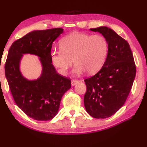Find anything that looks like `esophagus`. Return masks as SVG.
Masks as SVG:
<instances>
[{
  "instance_id": "34e87169",
  "label": "esophagus",
  "mask_w": 147,
  "mask_h": 147,
  "mask_svg": "<svg viewBox=\"0 0 147 147\" xmlns=\"http://www.w3.org/2000/svg\"><path fill=\"white\" fill-rule=\"evenodd\" d=\"M78 82H79V80H78L73 79V80H71V84H72V86H74V85H75V84H78Z\"/></svg>"
}]
</instances>
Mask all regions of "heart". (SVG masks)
Returning a JSON list of instances; mask_svg holds the SVG:
<instances>
[{
  "mask_svg": "<svg viewBox=\"0 0 147 147\" xmlns=\"http://www.w3.org/2000/svg\"><path fill=\"white\" fill-rule=\"evenodd\" d=\"M60 47L61 50L51 51V60L61 75L67 73L73 61L75 74L97 73L104 65L109 51L108 42L102 35L79 32L64 37Z\"/></svg>",
  "mask_w": 147,
  "mask_h": 147,
  "instance_id": "1",
  "label": "heart"
}]
</instances>
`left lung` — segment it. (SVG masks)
<instances>
[{
    "label": "left lung",
    "instance_id": "obj_1",
    "mask_svg": "<svg viewBox=\"0 0 147 147\" xmlns=\"http://www.w3.org/2000/svg\"><path fill=\"white\" fill-rule=\"evenodd\" d=\"M106 38L109 45L107 59L95 75L84 80L86 111L96 119L115 114L125 104L136 76V66L127 41L107 26L90 28Z\"/></svg>",
    "mask_w": 147,
    "mask_h": 147
}]
</instances>
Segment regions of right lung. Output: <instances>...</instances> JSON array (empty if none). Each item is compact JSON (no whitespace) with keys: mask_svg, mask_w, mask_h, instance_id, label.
<instances>
[{"mask_svg":"<svg viewBox=\"0 0 147 147\" xmlns=\"http://www.w3.org/2000/svg\"><path fill=\"white\" fill-rule=\"evenodd\" d=\"M63 32L61 28L34 30L14 41L8 53L5 76L14 102L36 121L53 119L59 112L62 96L71 87V80L57 73L51 60L53 43ZM24 53L39 57L42 73L36 80H28L20 71Z\"/></svg>","mask_w":147,"mask_h":147,"instance_id":"1","label":"right lung"}]
</instances>
